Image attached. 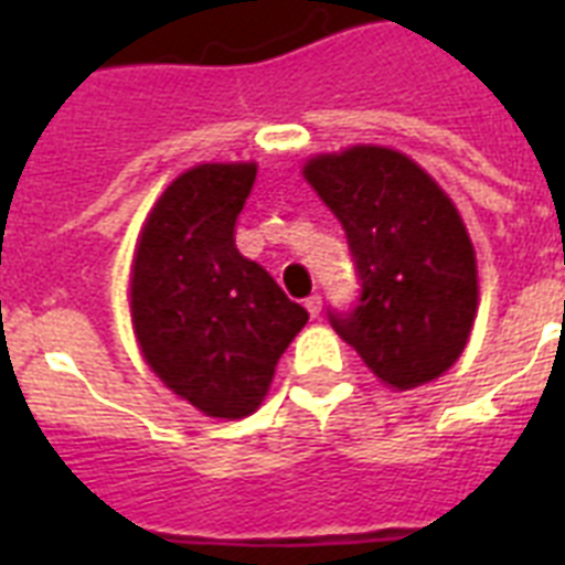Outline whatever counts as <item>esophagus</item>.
<instances>
[{
    "instance_id": "1",
    "label": "esophagus",
    "mask_w": 565,
    "mask_h": 565,
    "mask_svg": "<svg viewBox=\"0 0 565 565\" xmlns=\"http://www.w3.org/2000/svg\"><path fill=\"white\" fill-rule=\"evenodd\" d=\"M305 308H308L310 317L317 319L319 313H322V296H308V299H305Z\"/></svg>"
}]
</instances>
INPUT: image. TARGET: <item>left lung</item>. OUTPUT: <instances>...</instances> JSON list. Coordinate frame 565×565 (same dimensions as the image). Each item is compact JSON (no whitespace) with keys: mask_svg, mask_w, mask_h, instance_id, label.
<instances>
[{"mask_svg":"<svg viewBox=\"0 0 565 565\" xmlns=\"http://www.w3.org/2000/svg\"><path fill=\"white\" fill-rule=\"evenodd\" d=\"M305 179L343 225L361 278L349 313L328 310L337 334L386 386L443 375L463 354L478 310L475 248L455 202L384 146L317 154Z\"/></svg>","mask_w":565,"mask_h":565,"instance_id":"obj_1","label":"left lung"}]
</instances>
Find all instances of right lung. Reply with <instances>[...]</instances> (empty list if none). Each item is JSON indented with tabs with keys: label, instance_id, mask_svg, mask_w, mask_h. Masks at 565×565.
<instances>
[{
	"label": "right lung",
	"instance_id": "1",
	"mask_svg": "<svg viewBox=\"0 0 565 565\" xmlns=\"http://www.w3.org/2000/svg\"><path fill=\"white\" fill-rule=\"evenodd\" d=\"M255 163H199L154 202L131 264V322L154 375L213 419L255 413L275 363L308 322L234 225Z\"/></svg>",
	"mask_w": 565,
	"mask_h": 565
}]
</instances>
